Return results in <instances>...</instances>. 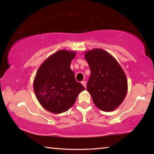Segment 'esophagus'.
I'll return each mask as SVG.
<instances>
[{
  "label": "esophagus",
  "instance_id": "1",
  "mask_svg": "<svg viewBox=\"0 0 154 154\" xmlns=\"http://www.w3.org/2000/svg\"><path fill=\"white\" fill-rule=\"evenodd\" d=\"M82 83L83 86H84L85 88H86V82H85V81H83V82H82Z\"/></svg>",
  "mask_w": 154,
  "mask_h": 154
}]
</instances>
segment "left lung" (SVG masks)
Listing matches in <instances>:
<instances>
[{
	"mask_svg": "<svg viewBox=\"0 0 154 154\" xmlns=\"http://www.w3.org/2000/svg\"><path fill=\"white\" fill-rule=\"evenodd\" d=\"M91 74L87 90L94 103L104 111H112L123 102L128 91L124 70L113 56L102 49L85 52Z\"/></svg>",
	"mask_w": 154,
	"mask_h": 154,
	"instance_id": "8db88e82",
	"label": "left lung"
}]
</instances>
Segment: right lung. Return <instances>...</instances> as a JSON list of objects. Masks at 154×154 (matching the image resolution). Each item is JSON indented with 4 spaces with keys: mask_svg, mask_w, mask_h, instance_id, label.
I'll use <instances>...</instances> for the list:
<instances>
[{
    "mask_svg": "<svg viewBox=\"0 0 154 154\" xmlns=\"http://www.w3.org/2000/svg\"><path fill=\"white\" fill-rule=\"evenodd\" d=\"M75 55V51L59 50L48 57L36 72L33 82L36 97L51 113L69 110L85 90L82 83L76 82L70 67Z\"/></svg>",
    "mask_w": 154,
    "mask_h": 154,
    "instance_id": "right-lung-1",
    "label": "right lung"
}]
</instances>
